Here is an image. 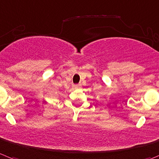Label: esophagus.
Returning <instances> with one entry per match:
<instances>
[{
  "label": "esophagus",
  "instance_id": "34e87169",
  "mask_svg": "<svg viewBox=\"0 0 159 159\" xmlns=\"http://www.w3.org/2000/svg\"><path fill=\"white\" fill-rule=\"evenodd\" d=\"M81 87V84H74L73 87L74 88H80Z\"/></svg>",
  "mask_w": 159,
  "mask_h": 159
}]
</instances>
